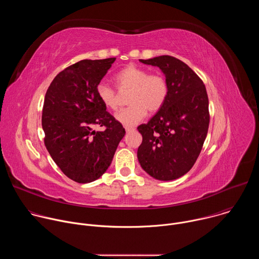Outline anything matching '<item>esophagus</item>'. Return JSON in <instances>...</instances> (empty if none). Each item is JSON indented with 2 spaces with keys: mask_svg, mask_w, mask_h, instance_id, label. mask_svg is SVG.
Wrapping results in <instances>:
<instances>
[{
  "mask_svg": "<svg viewBox=\"0 0 259 259\" xmlns=\"http://www.w3.org/2000/svg\"><path fill=\"white\" fill-rule=\"evenodd\" d=\"M134 130H135L134 127H126V132H132Z\"/></svg>",
  "mask_w": 259,
  "mask_h": 259,
  "instance_id": "1",
  "label": "esophagus"
}]
</instances>
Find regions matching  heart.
<instances>
[{
	"instance_id": "heart-1",
	"label": "heart",
	"mask_w": 259,
	"mask_h": 259,
	"mask_svg": "<svg viewBox=\"0 0 259 259\" xmlns=\"http://www.w3.org/2000/svg\"><path fill=\"white\" fill-rule=\"evenodd\" d=\"M114 81L120 92L130 91L128 107L118 112L116 120L126 127H132L139 123L147 110L157 113L165 104L169 86L166 79L160 73L150 71L136 65H128L118 71ZM96 94L103 106L110 110H116L119 106V94L109 85L99 83L96 87Z\"/></svg>"
}]
</instances>
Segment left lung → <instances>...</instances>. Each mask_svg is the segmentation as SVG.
Here are the masks:
<instances>
[{
  "instance_id": "1",
  "label": "left lung",
  "mask_w": 259,
  "mask_h": 259,
  "mask_svg": "<svg viewBox=\"0 0 259 259\" xmlns=\"http://www.w3.org/2000/svg\"><path fill=\"white\" fill-rule=\"evenodd\" d=\"M139 61L160 67L169 94L159 112L137 127L142 135L137 158L152 177L173 180L192 169L202 151L210 121L206 87L188 64L173 56Z\"/></svg>"
}]
</instances>
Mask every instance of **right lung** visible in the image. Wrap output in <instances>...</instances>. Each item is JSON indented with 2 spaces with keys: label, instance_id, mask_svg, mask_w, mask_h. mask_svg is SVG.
I'll list each match as a JSON object with an SVG mask.
<instances>
[{
  "label": "right lung",
  "instance_id": "right-lung-1",
  "mask_svg": "<svg viewBox=\"0 0 259 259\" xmlns=\"http://www.w3.org/2000/svg\"><path fill=\"white\" fill-rule=\"evenodd\" d=\"M115 60L84 59L71 64L54 78L45 95V146L60 170L79 183L92 182L107 170L126 133L96 94ZM97 124L106 130L92 131Z\"/></svg>",
  "mask_w": 259,
  "mask_h": 259
}]
</instances>
